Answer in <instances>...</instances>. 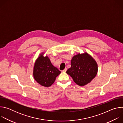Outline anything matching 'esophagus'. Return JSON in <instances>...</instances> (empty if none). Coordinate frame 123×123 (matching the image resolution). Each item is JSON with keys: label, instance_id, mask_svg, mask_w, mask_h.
Returning a JSON list of instances; mask_svg holds the SVG:
<instances>
[{"label": "esophagus", "instance_id": "obj_1", "mask_svg": "<svg viewBox=\"0 0 123 123\" xmlns=\"http://www.w3.org/2000/svg\"><path fill=\"white\" fill-rule=\"evenodd\" d=\"M67 68H65L64 70H63L62 72H66L67 71Z\"/></svg>", "mask_w": 123, "mask_h": 123}]
</instances>
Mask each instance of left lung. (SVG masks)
I'll return each mask as SVG.
<instances>
[{"label":"left lung","mask_w":123,"mask_h":123,"mask_svg":"<svg viewBox=\"0 0 123 123\" xmlns=\"http://www.w3.org/2000/svg\"><path fill=\"white\" fill-rule=\"evenodd\" d=\"M71 63V67L66 73L80 86L90 83L97 74L98 65L96 61L86 52L74 56Z\"/></svg>","instance_id":"obj_1"}]
</instances>
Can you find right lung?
<instances>
[{
    "label": "right lung",
    "mask_w": 123,
    "mask_h": 123,
    "mask_svg": "<svg viewBox=\"0 0 123 123\" xmlns=\"http://www.w3.org/2000/svg\"><path fill=\"white\" fill-rule=\"evenodd\" d=\"M44 52L35 61L33 69V77L38 84L45 87L50 86L54 83L56 77L61 72L51 64L48 56H44Z\"/></svg>",
    "instance_id": "1"
}]
</instances>
